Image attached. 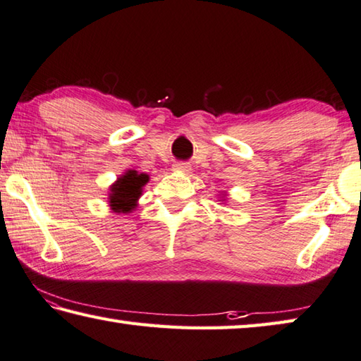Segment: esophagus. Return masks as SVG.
<instances>
[{"label":"esophagus","instance_id":"esophagus-1","mask_svg":"<svg viewBox=\"0 0 361 361\" xmlns=\"http://www.w3.org/2000/svg\"><path fill=\"white\" fill-rule=\"evenodd\" d=\"M173 170L180 173H189L191 172V166H188L186 162H176V164H173Z\"/></svg>","mask_w":361,"mask_h":361}]
</instances>
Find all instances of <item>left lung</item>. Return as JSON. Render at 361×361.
<instances>
[{"label": "left lung", "mask_w": 361, "mask_h": 361, "mask_svg": "<svg viewBox=\"0 0 361 361\" xmlns=\"http://www.w3.org/2000/svg\"><path fill=\"white\" fill-rule=\"evenodd\" d=\"M226 195H227V192H222V199L221 200H226Z\"/></svg>", "instance_id": "8db88e82"}]
</instances>
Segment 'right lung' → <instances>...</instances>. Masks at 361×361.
Returning a JSON list of instances; mask_svg holds the SVG:
<instances>
[{
	"label": "right lung",
	"instance_id": "obj_1",
	"mask_svg": "<svg viewBox=\"0 0 361 361\" xmlns=\"http://www.w3.org/2000/svg\"><path fill=\"white\" fill-rule=\"evenodd\" d=\"M149 181V175L137 170L129 169L116 178L112 186L109 188L107 202L114 213L129 214L139 205L142 197L143 186Z\"/></svg>",
	"mask_w": 361,
	"mask_h": 361
}]
</instances>
